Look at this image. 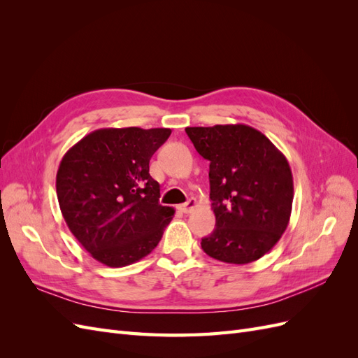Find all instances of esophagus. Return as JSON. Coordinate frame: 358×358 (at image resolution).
Returning <instances> with one entry per match:
<instances>
[{"label":"esophagus","mask_w":358,"mask_h":358,"mask_svg":"<svg viewBox=\"0 0 358 358\" xmlns=\"http://www.w3.org/2000/svg\"><path fill=\"white\" fill-rule=\"evenodd\" d=\"M197 208V201H196V199H189L187 203H183V204H179V210L182 212V213H191L194 209Z\"/></svg>","instance_id":"1"}]
</instances>
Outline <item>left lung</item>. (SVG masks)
I'll return each instance as SVG.
<instances>
[{"mask_svg": "<svg viewBox=\"0 0 358 358\" xmlns=\"http://www.w3.org/2000/svg\"><path fill=\"white\" fill-rule=\"evenodd\" d=\"M197 152L210 161L216 227L201 239L209 257L248 264L272 249L287 230L294 185L285 155L243 124L187 127Z\"/></svg>", "mask_w": 358, "mask_h": 358, "instance_id": "left-lung-1", "label": "left lung"}]
</instances>
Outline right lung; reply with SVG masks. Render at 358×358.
I'll return each instance as SVG.
<instances>
[{"mask_svg":"<svg viewBox=\"0 0 358 358\" xmlns=\"http://www.w3.org/2000/svg\"><path fill=\"white\" fill-rule=\"evenodd\" d=\"M170 128H100L59 162L57 196L70 231L109 267L133 264L161 241L175 209L159 204L149 161Z\"/></svg>","mask_w":358,"mask_h":358,"instance_id":"obj_1","label":"right lung"}]
</instances>
